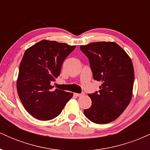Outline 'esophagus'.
<instances>
[{"label":"esophagus","mask_w":150,"mask_h":150,"mask_svg":"<svg viewBox=\"0 0 150 150\" xmlns=\"http://www.w3.org/2000/svg\"><path fill=\"white\" fill-rule=\"evenodd\" d=\"M84 94V93H81V94H79V93H75V95L77 96V97H81Z\"/></svg>","instance_id":"1"}]
</instances>
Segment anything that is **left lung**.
Listing matches in <instances>:
<instances>
[{
    "label": "left lung",
    "mask_w": 150,
    "mask_h": 150,
    "mask_svg": "<svg viewBox=\"0 0 150 150\" xmlns=\"http://www.w3.org/2000/svg\"><path fill=\"white\" fill-rule=\"evenodd\" d=\"M80 50L88 58L93 78L101 82L99 92L88 94L92 106L84 113L93 123H111L131 100L135 78L131 59L115 42L90 43Z\"/></svg>",
    "instance_id": "obj_1"
}]
</instances>
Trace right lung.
Wrapping results in <instances>:
<instances>
[{"label":"right lung","instance_id":"add662e5","mask_svg":"<svg viewBox=\"0 0 150 150\" xmlns=\"http://www.w3.org/2000/svg\"><path fill=\"white\" fill-rule=\"evenodd\" d=\"M75 46L42 40L26 50L20 65L17 90L22 105L30 114L49 120L61 113L73 94L56 89L51 82L61 73L64 60Z\"/></svg>","mask_w":150,"mask_h":150}]
</instances>
